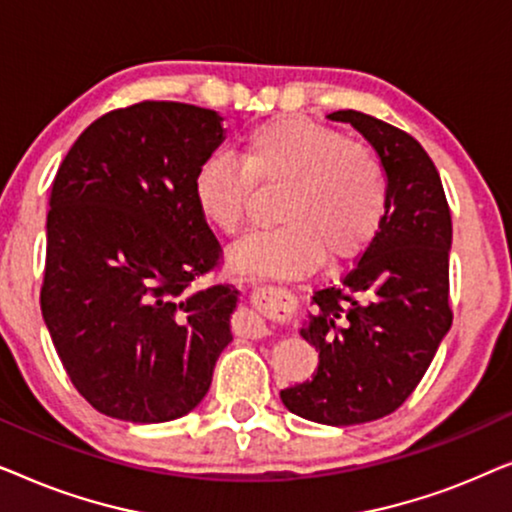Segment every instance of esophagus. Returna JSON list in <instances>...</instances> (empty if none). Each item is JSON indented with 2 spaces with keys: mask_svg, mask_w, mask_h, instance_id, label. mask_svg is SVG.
I'll use <instances>...</instances> for the list:
<instances>
[{
  "mask_svg": "<svg viewBox=\"0 0 512 512\" xmlns=\"http://www.w3.org/2000/svg\"><path fill=\"white\" fill-rule=\"evenodd\" d=\"M240 331L247 335V338H265L270 333V326L265 324V319L258 312H247L240 319Z\"/></svg>",
  "mask_w": 512,
  "mask_h": 512,
  "instance_id": "esophagus-1",
  "label": "esophagus"
}]
</instances>
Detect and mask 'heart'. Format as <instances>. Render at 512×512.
<instances>
[{"label": "heart", "mask_w": 512, "mask_h": 512, "mask_svg": "<svg viewBox=\"0 0 512 512\" xmlns=\"http://www.w3.org/2000/svg\"><path fill=\"white\" fill-rule=\"evenodd\" d=\"M251 184L282 186L277 228L244 240L230 254L242 277H286L326 258L342 261L368 247L387 212V179L373 149L342 139L300 116L272 118L244 137L242 167L209 156L193 179L202 216L235 237L251 214Z\"/></svg>", "instance_id": "1"}]
</instances>
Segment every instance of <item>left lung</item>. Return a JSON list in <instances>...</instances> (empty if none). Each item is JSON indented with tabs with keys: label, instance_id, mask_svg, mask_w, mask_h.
Here are the masks:
<instances>
[{
	"label": "left lung",
	"instance_id": "1",
	"mask_svg": "<svg viewBox=\"0 0 512 512\" xmlns=\"http://www.w3.org/2000/svg\"><path fill=\"white\" fill-rule=\"evenodd\" d=\"M328 118L375 149L387 212L354 268L314 291L300 335L319 352L317 373L279 398L310 422L349 426L401 408L450 331L452 219L436 165L415 137L352 109Z\"/></svg>",
	"mask_w": 512,
	"mask_h": 512
}]
</instances>
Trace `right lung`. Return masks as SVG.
Returning <instances> with one entry per match:
<instances>
[{
	"mask_svg": "<svg viewBox=\"0 0 512 512\" xmlns=\"http://www.w3.org/2000/svg\"><path fill=\"white\" fill-rule=\"evenodd\" d=\"M223 139L212 109L139 102L88 125L55 174L41 314L69 380L102 415H188L233 340L240 291L195 289L221 247L193 179Z\"/></svg>",
	"mask_w": 512,
	"mask_h": 512,
	"instance_id": "add662e5",
	"label": "right lung"
}]
</instances>
